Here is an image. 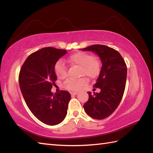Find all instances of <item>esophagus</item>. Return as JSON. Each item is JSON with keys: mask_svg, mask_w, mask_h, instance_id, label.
I'll use <instances>...</instances> for the list:
<instances>
[{"mask_svg": "<svg viewBox=\"0 0 153 153\" xmlns=\"http://www.w3.org/2000/svg\"><path fill=\"white\" fill-rule=\"evenodd\" d=\"M70 94H71V95H77V92H74V91H71V92H70Z\"/></svg>", "mask_w": 153, "mask_h": 153, "instance_id": "obj_1", "label": "esophagus"}]
</instances>
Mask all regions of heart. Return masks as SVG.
I'll list each match as a JSON object with an SVG mask.
<instances>
[{"instance_id":"obj_1","label":"heart","mask_w":153,"mask_h":153,"mask_svg":"<svg viewBox=\"0 0 153 153\" xmlns=\"http://www.w3.org/2000/svg\"><path fill=\"white\" fill-rule=\"evenodd\" d=\"M71 65H77L81 69V76H86L90 78H96L101 71V63L100 60L92 55L85 52H76L69 55L67 59ZM54 71L59 78H64L67 76V68L62 61L59 60L54 66ZM88 80L85 77L74 79H68L63 82L66 89L72 91H77L81 89Z\"/></svg>"}]
</instances>
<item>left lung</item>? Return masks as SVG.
Returning <instances> with one entry per match:
<instances>
[{
	"instance_id": "left-lung-1",
	"label": "left lung",
	"mask_w": 153,
	"mask_h": 153,
	"mask_svg": "<svg viewBox=\"0 0 153 153\" xmlns=\"http://www.w3.org/2000/svg\"><path fill=\"white\" fill-rule=\"evenodd\" d=\"M91 51L100 57L102 66L94 88L100 93L88 91L89 99L84 105L85 112L94 119L102 120L112 114L123 98L126 82L127 68L120 53L104 45H94L82 49Z\"/></svg>"
}]
</instances>
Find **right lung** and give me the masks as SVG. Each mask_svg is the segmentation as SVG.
I'll return each mask as SVG.
<instances>
[{"label": "right lung", "instance_id": "right-lung-1", "mask_svg": "<svg viewBox=\"0 0 153 153\" xmlns=\"http://www.w3.org/2000/svg\"><path fill=\"white\" fill-rule=\"evenodd\" d=\"M66 53L64 49L42 48L29 55L19 72V85L27 106L38 120L50 126L64 120L71 98L67 91H51L57 80L55 64Z\"/></svg>", "mask_w": 153, "mask_h": 153}]
</instances>
